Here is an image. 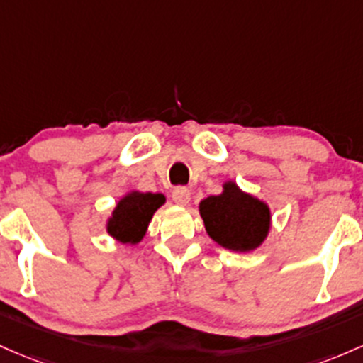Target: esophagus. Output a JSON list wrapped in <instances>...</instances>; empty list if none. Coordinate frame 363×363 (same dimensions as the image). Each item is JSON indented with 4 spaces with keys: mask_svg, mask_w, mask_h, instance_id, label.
Instances as JSON below:
<instances>
[{
    "mask_svg": "<svg viewBox=\"0 0 363 363\" xmlns=\"http://www.w3.org/2000/svg\"><path fill=\"white\" fill-rule=\"evenodd\" d=\"M171 199H173V202L178 203V206H189L190 190L185 189V186H178V189H174V192L171 194Z\"/></svg>",
    "mask_w": 363,
    "mask_h": 363,
    "instance_id": "obj_1",
    "label": "esophagus"
}]
</instances>
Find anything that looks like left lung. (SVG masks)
<instances>
[{"mask_svg":"<svg viewBox=\"0 0 363 363\" xmlns=\"http://www.w3.org/2000/svg\"><path fill=\"white\" fill-rule=\"evenodd\" d=\"M199 213L207 235L231 252L247 254L257 250L271 231L267 202L243 192L233 180L223 183L221 194L201 201Z\"/></svg>","mask_w":363,"mask_h":363,"instance_id":"obj_1","label":"left lung"}]
</instances>
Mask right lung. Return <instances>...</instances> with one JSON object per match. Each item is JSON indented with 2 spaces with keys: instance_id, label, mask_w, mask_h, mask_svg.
Returning a JSON list of instances; mask_svg holds the SVG:
<instances>
[{
  "instance_id": "right-lung-1",
  "label": "right lung",
  "mask_w": 363,
  "mask_h": 363,
  "mask_svg": "<svg viewBox=\"0 0 363 363\" xmlns=\"http://www.w3.org/2000/svg\"><path fill=\"white\" fill-rule=\"evenodd\" d=\"M166 202L162 194L130 190L116 202L106 219V231L116 242L137 245L144 240L154 213Z\"/></svg>"
}]
</instances>
